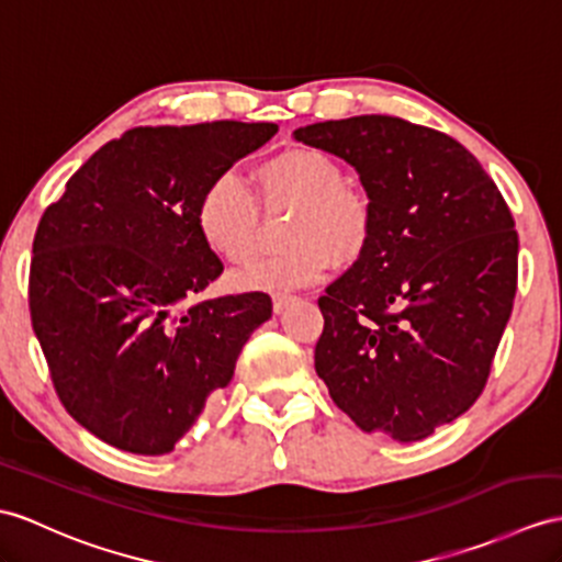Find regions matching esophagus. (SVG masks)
Listing matches in <instances>:
<instances>
[{
	"mask_svg": "<svg viewBox=\"0 0 562 562\" xmlns=\"http://www.w3.org/2000/svg\"><path fill=\"white\" fill-rule=\"evenodd\" d=\"M295 297L291 295H273V314H281L285 307H289L293 303Z\"/></svg>",
	"mask_w": 562,
	"mask_h": 562,
	"instance_id": "1",
	"label": "esophagus"
}]
</instances>
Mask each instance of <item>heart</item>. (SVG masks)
Instances as JSON below:
<instances>
[{
    "label": "heart",
    "mask_w": 562,
    "mask_h": 562,
    "mask_svg": "<svg viewBox=\"0 0 562 562\" xmlns=\"http://www.w3.org/2000/svg\"><path fill=\"white\" fill-rule=\"evenodd\" d=\"M259 195L267 207L295 204L285 243L289 250L257 259L236 271L238 291L285 293L326 277L334 262L352 265L372 238V204L360 188L344 181V169L322 149L289 147L255 169ZM200 238L226 262L243 265L255 257L262 238L257 198L238 176H216L202 188L195 207Z\"/></svg>",
    "instance_id": "1"
}]
</instances>
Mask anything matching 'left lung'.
<instances>
[{
	"instance_id": "8db88e82",
	"label": "left lung",
	"mask_w": 562,
	"mask_h": 562,
	"mask_svg": "<svg viewBox=\"0 0 562 562\" xmlns=\"http://www.w3.org/2000/svg\"><path fill=\"white\" fill-rule=\"evenodd\" d=\"M293 138L355 167L374 218L364 255L319 297L314 369L362 431L427 439L482 395L510 319L508 204L470 149L398 116L312 123Z\"/></svg>"
}]
</instances>
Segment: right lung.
<instances>
[{
    "mask_svg": "<svg viewBox=\"0 0 562 562\" xmlns=\"http://www.w3.org/2000/svg\"><path fill=\"white\" fill-rule=\"evenodd\" d=\"M277 123L140 126L100 147L37 224L29 305L66 413L104 443L171 453L271 317L267 293L195 300L224 271L202 188Z\"/></svg>",
    "mask_w": 562,
    "mask_h": 562,
    "instance_id": "right-lung-1",
    "label": "right lung"
}]
</instances>
